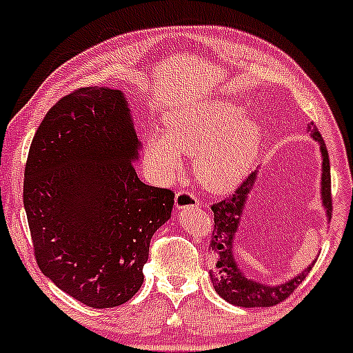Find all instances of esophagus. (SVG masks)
I'll list each match as a JSON object with an SVG mask.
<instances>
[{
  "label": "esophagus",
  "instance_id": "esophagus-1",
  "mask_svg": "<svg viewBox=\"0 0 353 353\" xmlns=\"http://www.w3.org/2000/svg\"><path fill=\"white\" fill-rule=\"evenodd\" d=\"M175 205L176 209H185V207H195L199 205V199L194 192L190 190H178L175 195Z\"/></svg>",
  "mask_w": 353,
  "mask_h": 353
}]
</instances>
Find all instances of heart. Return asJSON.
<instances>
[{"mask_svg": "<svg viewBox=\"0 0 353 353\" xmlns=\"http://www.w3.org/2000/svg\"><path fill=\"white\" fill-rule=\"evenodd\" d=\"M260 146V127L243 119L241 108L212 101L166 115L163 134L148 139L146 156L159 176L175 175L180 154L192 156L195 180L210 192H228L248 175Z\"/></svg>", "mask_w": 353, "mask_h": 353, "instance_id": "1", "label": "heart"}]
</instances>
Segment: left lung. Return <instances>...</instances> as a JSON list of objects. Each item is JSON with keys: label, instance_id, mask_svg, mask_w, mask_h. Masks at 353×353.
Instances as JSON below:
<instances>
[{"label": "left lung", "instance_id": "1", "mask_svg": "<svg viewBox=\"0 0 353 353\" xmlns=\"http://www.w3.org/2000/svg\"><path fill=\"white\" fill-rule=\"evenodd\" d=\"M310 132L318 141L319 150H321V197L323 205L326 209V216H328V219H332V175H330L328 150H326V144L323 141L319 130L312 123L310 125ZM255 180L256 173H252V175H248V178L232 192L230 197L210 205V209L214 212V230L212 236H210L209 248L212 250L214 260H216V267H214V272L210 274V279H212L216 292L224 301L234 304V306L270 307L285 301L299 287L301 282L310 274L312 265H310L297 277L290 279L285 284L275 287L265 285L261 282L248 279L245 275V272L238 267V263L234 260V253H232V243H234V234L238 231L239 217H241L243 207L246 203V197L252 192Z\"/></svg>", "mask_w": 353, "mask_h": 353}]
</instances>
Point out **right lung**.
<instances>
[{
    "label": "right lung",
    "mask_w": 353,
    "mask_h": 353,
    "mask_svg": "<svg viewBox=\"0 0 353 353\" xmlns=\"http://www.w3.org/2000/svg\"><path fill=\"white\" fill-rule=\"evenodd\" d=\"M137 150L122 92L86 86L47 112L28 151L23 205L39 268L97 310L141 289L152 234L172 216L175 192L139 180Z\"/></svg>",
    "instance_id": "1"
}]
</instances>
